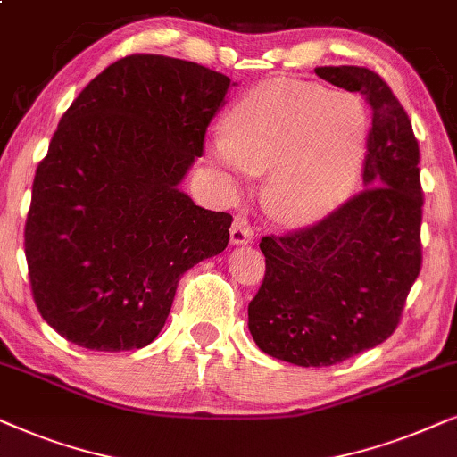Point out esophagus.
<instances>
[{"label":"esophagus","instance_id":"1","mask_svg":"<svg viewBox=\"0 0 457 457\" xmlns=\"http://www.w3.org/2000/svg\"><path fill=\"white\" fill-rule=\"evenodd\" d=\"M229 236H232V245H246V242L253 240L254 229L246 217L238 215L234 219V225H232V229H229Z\"/></svg>","mask_w":457,"mask_h":457}]
</instances>
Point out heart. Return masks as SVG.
Masks as SVG:
<instances>
[{
    "mask_svg": "<svg viewBox=\"0 0 457 457\" xmlns=\"http://www.w3.org/2000/svg\"><path fill=\"white\" fill-rule=\"evenodd\" d=\"M355 96L290 79L246 91L209 139L212 162L240 178L267 171L263 204L286 223H309L343 203L366 148Z\"/></svg>",
    "mask_w": 457,
    "mask_h": 457,
    "instance_id": "obj_1",
    "label": "heart"
}]
</instances>
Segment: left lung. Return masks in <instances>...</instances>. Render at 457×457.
Here are the masks:
<instances>
[{
	"instance_id": "1",
	"label": "left lung",
	"mask_w": 457,
	"mask_h": 457,
	"mask_svg": "<svg viewBox=\"0 0 457 457\" xmlns=\"http://www.w3.org/2000/svg\"><path fill=\"white\" fill-rule=\"evenodd\" d=\"M372 108L363 190L309 228L261 238L265 278L248 303V330L267 355L324 368L397 330L422 267L424 194L411 120L378 72L320 66Z\"/></svg>"
}]
</instances>
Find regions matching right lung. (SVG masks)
Listing matches in <instances>:
<instances>
[{
	"mask_svg": "<svg viewBox=\"0 0 457 457\" xmlns=\"http://www.w3.org/2000/svg\"><path fill=\"white\" fill-rule=\"evenodd\" d=\"M229 77L133 54L91 79L35 171L24 254L41 318L91 351L158 337L184 273L229 242V212L179 184L203 156Z\"/></svg>",
	"mask_w": 457,
	"mask_h": 457,
	"instance_id": "1",
	"label": "right lung"
}]
</instances>
